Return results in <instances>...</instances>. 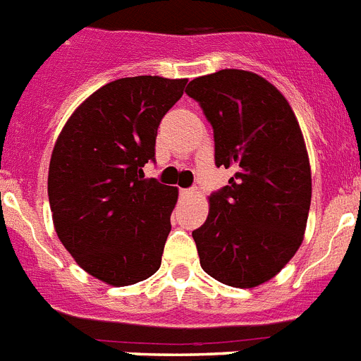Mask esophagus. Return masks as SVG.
<instances>
[{
    "label": "esophagus",
    "mask_w": 361,
    "mask_h": 361,
    "mask_svg": "<svg viewBox=\"0 0 361 361\" xmlns=\"http://www.w3.org/2000/svg\"><path fill=\"white\" fill-rule=\"evenodd\" d=\"M197 193L195 188H184V190H180V197H193Z\"/></svg>",
    "instance_id": "1"
}]
</instances>
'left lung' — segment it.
<instances>
[{
	"label": "left lung",
	"mask_w": 361,
	"mask_h": 361,
	"mask_svg": "<svg viewBox=\"0 0 361 361\" xmlns=\"http://www.w3.org/2000/svg\"><path fill=\"white\" fill-rule=\"evenodd\" d=\"M186 94L213 128L215 164L233 168L209 195V215L191 233L200 266L219 282L255 288L293 258L311 206L307 149L291 106L253 72L219 70Z\"/></svg>",
	"instance_id": "left-lung-1"
}]
</instances>
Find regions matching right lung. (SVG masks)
<instances>
[{"instance_id":"obj_1","label":"right lung","mask_w":361,"mask_h":361,"mask_svg":"<svg viewBox=\"0 0 361 361\" xmlns=\"http://www.w3.org/2000/svg\"><path fill=\"white\" fill-rule=\"evenodd\" d=\"M186 79L137 75L99 88L73 111L54 146L49 200L57 237L75 262L110 286L161 267L178 191L145 178L157 128Z\"/></svg>"}]
</instances>
